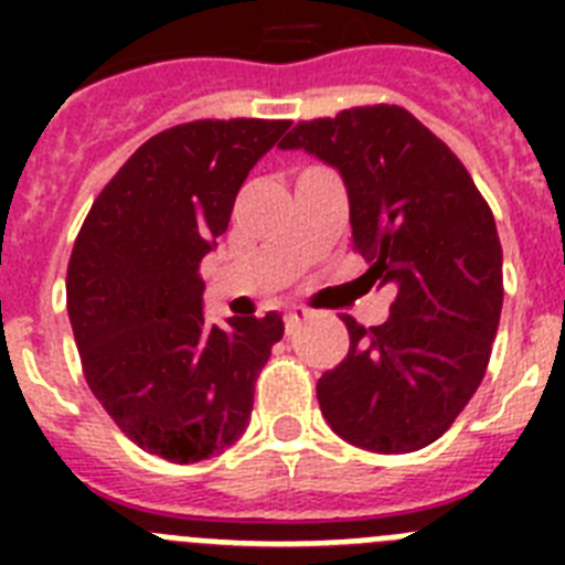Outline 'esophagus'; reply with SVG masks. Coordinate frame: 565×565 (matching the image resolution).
<instances>
[{"label":"esophagus","mask_w":565,"mask_h":565,"mask_svg":"<svg viewBox=\"0 0 565 565\" xmlns=\"http://www.w3.org/2000/svg\"><path fill=\"white\" fill-rule=\"evenodd\" d=\"M308 317H311V311H308V308L288 306L286 308V328H288V331H291V328L297 326V322H302V319H308Z\"/></svg>","instance_id":"1"}]
</instances>
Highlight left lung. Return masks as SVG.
Listing matches in <instances>:
<instances>
[{"label": "left lung", "mask_w": 565, "mask_h": 565, "mask_svg": "<svg viewBox=\"0 0 565 565\" xmlns=\"http://www.w3.org/2000/svg\"><path fill=\"white\" fill-rule=\"evenodd\" d=\"M279 147L342 174L364 279L396 294L371 331L344 317L351 348L317 382L322 416L362 450H422L487 373L503 306L495 217L450 147L396 104L302 121Z\"/></svg>", "instance_id": "1"}]
</instances>
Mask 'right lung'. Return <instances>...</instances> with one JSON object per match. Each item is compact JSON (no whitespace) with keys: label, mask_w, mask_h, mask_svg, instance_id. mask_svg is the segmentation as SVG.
Instances as JSON below:
<instances>
[{"label":"right lung","mask_w":565,"mask_h":565,"mask_svg":"<svg viewBox=\"0 0 565 565\" xmlns=\"http://www.w3.org/2000/svg\"><path fill=\"white\" fill-rule=\"evenodd\" d=\"M288 121H192L158 132L89 209L67 268L84 376L124 436L172 463L206 461L248 427L282 317L203 313V257Z\"/></svg>","instance_id":"1"}]
</instances>
